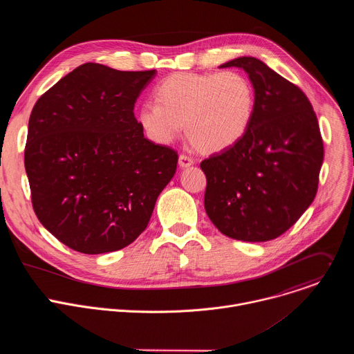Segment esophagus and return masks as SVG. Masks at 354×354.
I'll return each mask as SVG.
<instances>
[{"label":"esophagus","mask_w":354,"mask_h":354,"mask_svg":"<svg viewBox=\"0 0 354 354\" xmlns=\"http://www.w3.org/2000/svg\"><path fill=\"white\" fill-rule=\"evenodd\" d=\"M179 165H180L182 168H187V167L193 165V158L189 157V156H186V154H180V156H179Z\"/></svg>","instance_id":"1"}]
</instances>
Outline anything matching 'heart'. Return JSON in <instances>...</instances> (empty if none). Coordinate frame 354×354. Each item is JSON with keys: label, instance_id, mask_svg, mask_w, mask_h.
Here are the masks:
<instances>
[{"label": "heart", "instance_id": "heart-1", "mask_svg": "<svg viewBox=\"0 0 354 354\" xmlns=\"http://www.w3.org/2000/svg\"><path fill=\"white\" fill-rule=\"evenodd\" d=\"M137 120L156 142H172L185 124L189 141L201 153H220L246 133L255 109V89L239 71L176 73L154 88Z\"/></svg>", "mask_w": 354, "mask_h": 354}]
</instances>
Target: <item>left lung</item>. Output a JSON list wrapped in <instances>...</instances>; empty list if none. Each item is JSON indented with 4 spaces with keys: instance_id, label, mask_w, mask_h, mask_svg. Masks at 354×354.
Instances as JSON below:
<instances>
[{
    "instance_id": "left-lung-1",
    "label": "left lung",
    "mask_w": 354,
    "mask_h": 354,
    "mask_svg": "<svg viewBox=\"0 0 354 354\" xmlns=\"http://www.w3.org/2000/svg\"><path fill=\"white\" fill-rule=\"evenodd\" d=\"M243 68L255 109L243 137L200 162L205 209L224 235L265 242L284 234L314 201L324 161L317 115L307 95L255 57L223 66Z\"/></svg>"
}]
</instances>
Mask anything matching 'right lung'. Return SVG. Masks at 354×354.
Wrapping results in <instances>:
<instances>
[{
    "label": "right lung",
    "mask_w": 354,
    "mask_h": 354,
    "mask_svg": "<svg viewBox=\"0 0 354 354\" xmlns=\"http://www.w3.org/2000/svg\"><path fill=\"white\" fill-rule=\"evenodd\" d=\"M154 75L85 63L32 109L25 169L35 214L81 254L130 245L176 172V151L145 138L133 112Z\"/></svg>",
    "instance_id": "right-lung-1"
}]
</instances>
